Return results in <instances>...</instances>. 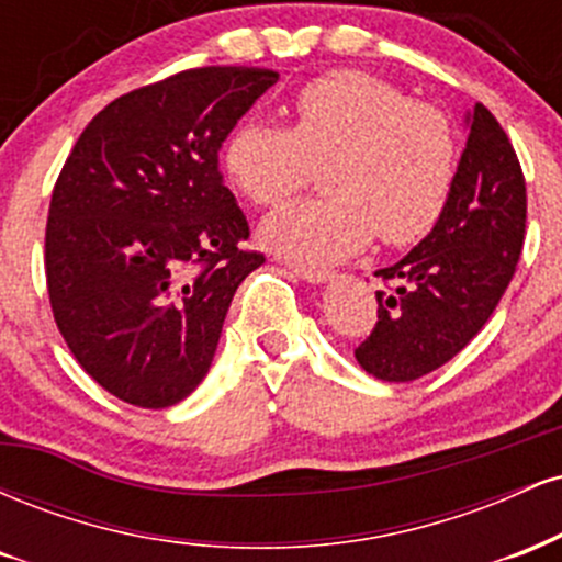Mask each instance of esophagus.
<instances>
[{
  "mask_svg": "<svg viewBox=\"0 0 562 562\" xmlns=\"http://www.w3.org/2000/svg\"><path fill=\"white\" fill-rule=\"evenodd\" d=\"M293 274L301 277L303 282H312V285H322V282L330 280V272L327 269H314V267H299V263H293Z\"/></svg>",
  "mask_w": 562,
  "mask_h": 562,
  "instance_id": "obj_1",
  "label": "esophagus"
}]
</instances>
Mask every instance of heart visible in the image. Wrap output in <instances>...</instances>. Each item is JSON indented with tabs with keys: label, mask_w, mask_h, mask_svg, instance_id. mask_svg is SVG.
<instances>
[{
	"label": "heart",
	"mask_w": 562,
	"mask_h": 562,
	"mask_svg": "<svg viewBox=\"0 0 562 562\" xmlns=\"http://www.w3.org/2000/svg\"><path fill=\"white\" fill-rule=\"evenodd\" d=\"M293 128L243 121L224 142L229 182L256 205H280L327 169L330 200L303 203L263 222L261 235L290 261L333 263L378 237L406 245L447 211L460 147L438 108L362 70L303 83Z\"/></svg>",
	"instance_id": "b5f03b06"
}]
</instances>
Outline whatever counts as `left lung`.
Listing matches in <instances>:
<instances>
[{
    "instance_id": "8db88e82",
    "label": "left lung",
    "mask_w": 562,
    "mask_h": 562,
    "mask_svg": "<svg viewBox=\"0 0 562 562\" xmlns=\"http://www.w3.org/2000/svg\"><path fill=\"white\" fill-rule=\"evenodd\" d=\"M438 224L402 261L378 269V322L353 357L372 378L409 383L447 364L494 314L526 237V179L499 121L475 102Z\"/></svg>"
}]
</instances>
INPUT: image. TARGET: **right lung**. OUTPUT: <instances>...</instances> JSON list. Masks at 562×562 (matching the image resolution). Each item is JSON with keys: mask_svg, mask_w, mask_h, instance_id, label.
I'll use <instances>...</instances> for the list:
<instances>
[{"mask_svg": "<svg viewBox=\"0 0 562 562\" xmlns=\"http://www.w3.org/2000/svg\"><path fill=\"white\" fill-rule=\"evenodd\" d=\"M209 66L134 89L89 121L49 203L44 269L57 330L121 402L166 409L205 378L232 295L261 254L218 150L277 83Z\"/></svg>", "mask_w": 562, "mask_h": 562, "instance_id": "right-lung-1", "label": "right lung"}]
</instances>
